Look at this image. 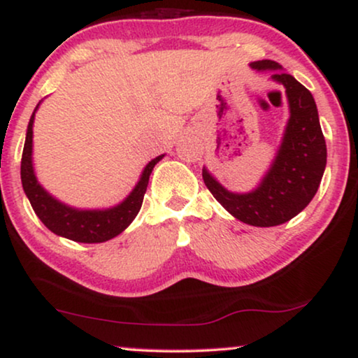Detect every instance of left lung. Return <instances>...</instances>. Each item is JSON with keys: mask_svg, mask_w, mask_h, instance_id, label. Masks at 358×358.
<instances>
[{"mask_svg": "<svg viewBox=\"0 0 358 358\" xmlns=\"http://www.w3.org/2000/svg\"><path fill=\"white\" fill-rule=\"evenodd\" d=\"M257 71H272V80L285 87L290 107L282 145L271 169L251 192H229L203 168V182L213 197L239 222L252 227H277L296 217L311 202L326 168V140L316 102L301 83L282 71L277 62H252Z\"/></svg>", "mask_w": 358, "mask_h": 358, "instance_id": "1", "label": "left lung"}]
</instances>
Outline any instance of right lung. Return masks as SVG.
I'll return each mask as SVG.
<instances>
[{
	"label": "right lung",
	"mask_w": 358,
	"mask_h": 358,
	"mask_svg": "<svg viewBox=\"0 0 358 358\" xmlns=\"http://www.w3.org/2000/svg\"><path fill=\"white\" fill-rule=\"evenodd\" d=\"M38 107V104H37ZM36 107V110H37ZM36 110L29 120L26 143L22 150L21 159V180L22 189L31 202L34 212L41 222L52 233L76 243H104L120 234L138 215L143 197L148 187L150 174L155 164L163 159L164 155L151 159L145 166L141 178L134 190L127 195L124 202L106 210H80L70 205L62 203L60 200L52 197L45 189L38 184L32 166V125Z\"/></svg>",
	"instance_id": "1"
}]
</instances>
